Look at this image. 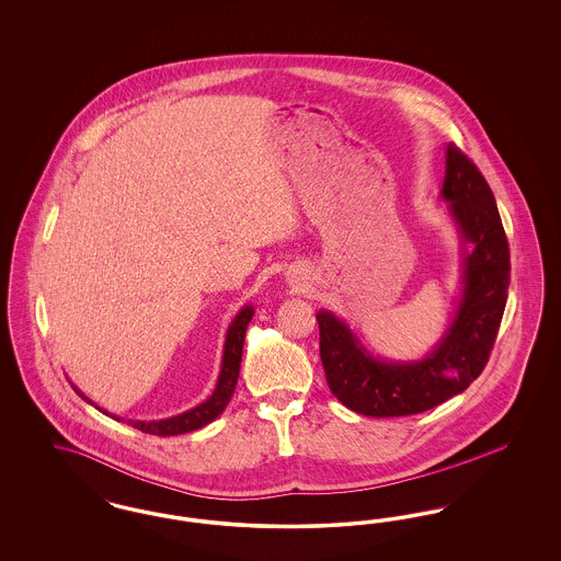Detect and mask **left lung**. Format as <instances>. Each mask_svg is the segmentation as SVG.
I'll return each mask as SVG.
<instances>
[{
	"label": "left lung",
	"instance_id": "obj_1",
	"mask_svg": "<svg viewBox=\"0 0 561 561\" xmlns=\"http://www.w3.org/2000/svg\"><path fill=\"white\" fill-rule=\"evenodd\" d=\"M442 199L462 245V296L442 341L421 362H385L362 347L345 321L320 311V355L330 391L364 416H410L462 393L488 364L508 296V241L492 188L454 142Z\"/></svg>",
	"mask_w": 561,
	"mask_h": 561
}]
</instances>
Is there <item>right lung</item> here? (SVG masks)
<instances>
[{"mask_svg": "<svg viewBox=\"0 0 561 561\" xmlns=\"http://www.w3.org/2000/svg\"><path fill=\"white\" fill-rule=\"evenodd\" d=\"M254 316V309L250 305H245L240 313L236 316V320L231 321L229 330H227V339H225V351H222V366H220V374H218V382L214 389L213 396L204 403L195 405L193 410H187L179 416L165 419V421H128L134 428L142 431V433H151V435H160V437H168V435H181V433H188L195 428H202L208 423H213L214 419L227 408V403L231 400L236 385H238V376H240L241 364V348H243V339H245V328ZM76 393H80L83 400H88L81 393L78 387H73ZM99 408V405H96ZM101 412H105L103 408H99ZM111 416L108 412H105ZM115 421H122L119 416H113Z\"/></svg>", "mask_w": 561, "mask_h": 561, "instance_id": "right-lung-1", "label": "right lung"}]
</instances>
